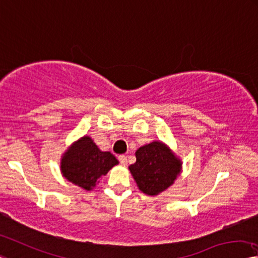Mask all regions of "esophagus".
Instances as JSON below:
<instances>
[{"label": "esophagus", "instance_id": "1", "mask_svg": "<svg viewBox=\"0 0 258 258\" xmlns=\"http://www.w3.org/2000/svg\"><path fill=\"white\" fill-rule=\"evenodd\" d=\"M118 159H119L121 165H127V156H125V155H120V156H118Z\"/></svg>", "mask_w": 258, "mask_h": 258}]
</instances>
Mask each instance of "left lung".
Masks as SVG:
<instances>
[{
  "instance_id": "1",
  "label": "left lung",
  "mask_w": 258,
  "mask_h": 258,
  "mask_svg": "<svg viewBox=\"0 0 258 258\" xmlns=\"http://www.w3.org/2000/svg\"><path fill=\"white\" fill-rule=\"evenodd\" d=\"M137 162L128 169L142 193L158 195L167 189L181 172L182 163L165 144L153 141L136 151Z\"/></svg>"
}]
</instances>
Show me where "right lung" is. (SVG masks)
Segmentation results:
<instances>
[{"label":"right lung","mask_w":258,"mask_h":258,"mask_svg":"<svg viewBox=\"0 0 258 258\" xmlns=\"http://www.w3.org/2000/svg\"><path fill=\"white\" fill-rule=\"evenodd\" d=\"M118 164L110 151H102L89 137L73 142L60 159L63 177L75 185L92 190L102 175Z\"/></svg>","instance_id":"1"}]
</instances>
